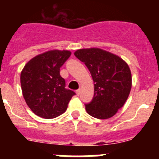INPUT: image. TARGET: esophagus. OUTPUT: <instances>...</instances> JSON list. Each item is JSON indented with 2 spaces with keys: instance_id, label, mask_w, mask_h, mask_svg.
<instances>
[{
  "instance_id": "1",
  "label": "esophagus",
  "mask_w": 159,
  "mask_h": 159,
  "mask_svg": "<svg viewBox=\"0 0 159 159\" xmlns=\"http://www.w3.org/2000/svg\"><path fill=\"white\" fill-rule=\"evenodd\" d=\"M80 93H81V90H80V89L76 90V94H77V95H80Z\"/></svg>"
}]
</instances>
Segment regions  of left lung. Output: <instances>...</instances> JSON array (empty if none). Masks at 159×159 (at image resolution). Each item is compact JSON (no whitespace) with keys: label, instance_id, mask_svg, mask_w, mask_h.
<instances>
[{"label":"left lung","instance_id":"left-lung-1","mask_svg":"<svg viewBox=\"0 0 159 159\" xmlns=\"http://www.w3.org/2000/svg\"><path fill=\"white\" fill-rule=\"evenodd\" d=\"M74 55L85 64L94 81L95 93L92 100L85 104L87 112L100 119L115 116L131 89L128 64L116 55L98 48L79 49Z\"/></svg>","mask_w":159,"mask_h":159}]
</instances>
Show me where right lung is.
<instances>
[{"label":"right lung","instance_id":"obj_1","mask_svg":"<svg viewBox=\"0 0 159 159\" xmlns=\"http://www.w3.org/2000/svg\"><path fill=\"white\" fill-rule=\"evenodd\" d=\"M67 50H51L38 55L25 64L20 85L25 102L32 111L43 119H53L67 110L75 93L65 88L60 68L69 58Z\"/></svg>","mask_w":159,"mask_h":159}]
</instances>
